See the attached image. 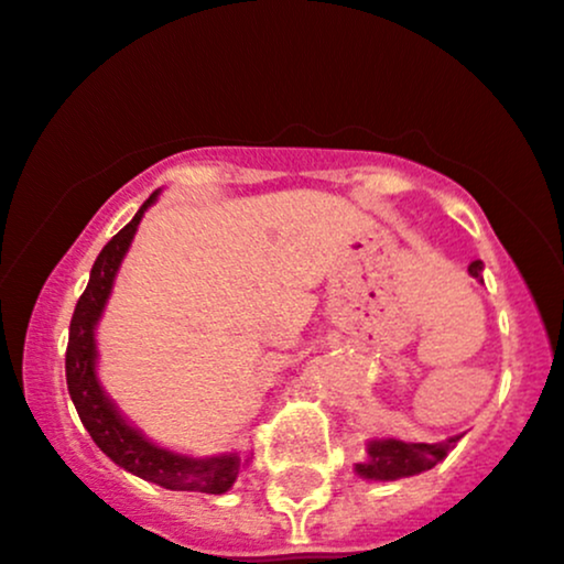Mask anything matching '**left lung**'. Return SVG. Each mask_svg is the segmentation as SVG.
<instances>
[{
	"label": "left lung",
	"mask_w": 564,
	"mask_h": 564,
	"mask_svg": "<svg viewBox=\"0 0 564 564\" xmlns=\"http://www.w3.org/2000/svg\"><path fill=\"white\" fill-rule=\"evenodd\" d=\"M467 270L473 275H481L484 264L473 262ZM456 437L448 443H405V441H372L367 446L370 459L357 465L361 478H372V481H394V478L416 476V473L432 470L443 456L448 454V446H454Z\"/></svg>",
	"instance_id": "obj_1"
}]
</instances>
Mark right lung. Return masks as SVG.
Instances as JSON below:
<instances>
[{
    "label": "right lung",
    "mask_w": 564,
    "mask_h": 564,
    "mask_svg": "<svg viewBox=\"0 0 564 564\" xmlns=\"http://www.w3.org/2000/svg\"><path fill=\"white\" fill-rule=\"evenodd\" d=\"M156 199V192L145 199V205L134 213L132 221L121 229L108 246L99 251L97 262L91 267L86 292L80 294L75 305L73 322H69L67 343V389L88 435L94 437L99 448L123 470L145 478V481L164 486L173 491H203V495H224L235 484L240 473L242 459L235 454L210 456V459H192V456L173 454L167 448H159L148 443L138 430H132L112 402L99 389L94 376V361H97V346H94V327L102 316L105 300L112 289L118 264L132 242L138 224L145 207Z\"/></svg>",
    "instance_id": "obj_1"
}]
</instances>
